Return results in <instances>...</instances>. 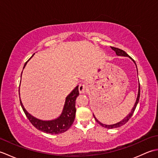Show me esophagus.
<instances>
[{
    "instance_id": "obj_1",
    "label": "esophagus",
    "mask_w": 158,
    "mask_h": 158,
    "mask_svg": "<svg viewBox=\"0 0 158 158\" xmlns=\"http://www.w3.org/2000/svg\"><path fill=\"white\" fill-rule=\"evenodd\" d=\"M86 85L84 84V83H81L79 85V92L80 94H83L85 93V90H86Z\"/></svg>"
}]
</instances>
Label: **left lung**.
Instances as JSON below:
<instances>
[{
    "mask_svg": "<svg viewBox=\"0 0 158 158\" xmlns=\"http://www.w3.org/2000/svg\"><path fill=\"white\" fill-rule=\"evenodd\" d=\"M111 48H112L113 50H114V51L115 52L116 54H117V56H127V57H129V58H130L131 59H132V60H133V61H134V62L135 63V60H134L132 58H131L130 56H129L128 55H127V53L123 51V50L121 49H119V48H114V47H111ZM135 64H136V63H135ZM136 68H137V67H136ZM137 71H138V70H137ZM140 92V83H139V92H138V96H137V98H136V102H135V105H134V106H133V108H132V111H131V113H130L128 114V115H127L123 120H122V121H121V122H118V123H117L112 124V125H106V124H103L102 123L100 122L96 118L95 116L94 115V119H96L97 123H98L100 124V125L102 126V127H106V128H109V129H110V128H116V127H120V126H122L124 125V124H125V123H126L127 122H128V120L130 119V117L132 116L133 113H134V112H135V110L136 107V106H137V104H138V102H139V101Z\"/></svg>",
    "mask_w": 158,
    "mask_h": 158,
    "instance_id": "8db88e82",
    "label": "left lung"
}]
</instances>
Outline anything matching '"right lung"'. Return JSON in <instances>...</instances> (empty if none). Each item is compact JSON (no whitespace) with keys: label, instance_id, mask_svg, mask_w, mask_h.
Segmentation results:
<instances>
[{"label":"right lung","instance_id":"obj_1","mask_svg":"<svg viewBox=\"0 0 158 158\" xmlns=\"http://www.w3.org/2000/svg\"><path fill=\"white\" fill-rule=\"evenodd\" d=\"M26 64H27V62L25 63L23 69H24ZM79 95V86L77 85L66 98L64 106L62 113L60 115V116L57 119L50 121H43L37 118H35V117H33L31 114L26 111V110L24 109V107H23L22 105L21 100L19 99V100L20 105L22 106V108L23 112H24L25 115L27 117V118L29 119L31 123L36 129L45 133L52 134V135H58V134L63 133L66 132V130H68L73 123L74 120H75V118L76 113L75 101L77 97Z\"/></svg>","mask_w":158,"mask_h":158}]
</instances>
